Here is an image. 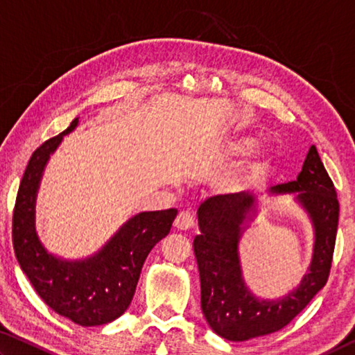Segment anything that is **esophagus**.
<instances>
[{
	"mask_svg": "<svg viewBox=\"0 0 355 355\" xmlns=\"http://www.w3.org/2000/svg\"><path fill=\"white\" fill-rule=\"evenodd\" d=\"M173 225H175L178 230H189V228L194 227V216H192L189 211L178 213Z\"/></svg>",
	"mask_w": 355,
	"mask_h": 355,
	"instance_id": "1",
	"label": "esophagus"
}]
</instances>
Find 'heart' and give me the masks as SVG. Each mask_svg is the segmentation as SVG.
<instances>
[{
	"label": "heart",
	"mask_w": 355,
	"mask_h": 355,
	"mask_svg": "<svg viewBox=\"0 0 355 355\" xmlns=\"http://www.w3.org/2000/svg\"><path fill=\"white\" fill-rule=\"evenodd\" d=\"M258 139L250 135L230 136L224 144V152L230 156H243L252 152L257 147ZM271 159V150L260 147L245 163L239 164L235 169L228 171L220 180V188L225 192H239L248 188L254 182Z\"/></svg>",
	"instance_id": "obj_1"
}]
</instances>
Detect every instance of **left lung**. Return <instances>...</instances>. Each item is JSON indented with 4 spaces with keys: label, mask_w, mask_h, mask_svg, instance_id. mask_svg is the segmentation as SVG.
Returning a JSON list of instances; mask_svg holds the SVG:
<instances>
[{
    "label": "left lung",
    "mask_w": 355,
    "mask_h": 355,
    "mask_svg": "<svg viewBox=\"0 0 355 355\" xmlns=\"http://www.w3.org/2000/svg\"><path fill=\"white\" fill-rule=\"evenodd\" d=\"M269 196H291L313 230V250L299 285L279 297H260L244 279L239 243L263 203L249 192L216 196L197 209L200 235L194 254L200 274L202 313L222 338L248 341L277 332L299 315L326 285L338 227V200L315 146H311L296 182L272 186Z\"/></svg>",
    "instance_id": "8db88e82"
}]
</instances>
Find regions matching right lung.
I'll return each mask as SVG.
<instances>
[{
  "mask_svg": "<svg viewBox=\"0 0 355 355\" xmlns=\"http://www.w3.org/2000/svg\"><path fill=\"white\" fill-rule=\"evenodd\" d=\"M80 119L35 150L26 166L17 194L12 241L21 271L44 302L78 326H101L127 311L150 250L169 235L175 208L142 211L120 225L119 230L83 258H64L48 250L35 230V203L51 155L70 135Z\"/></svg>",
  "mask_w": 355,
  "mask_h": 355,
  "instance_id": "1",
  "label": "right lung"
}]
</instances>
